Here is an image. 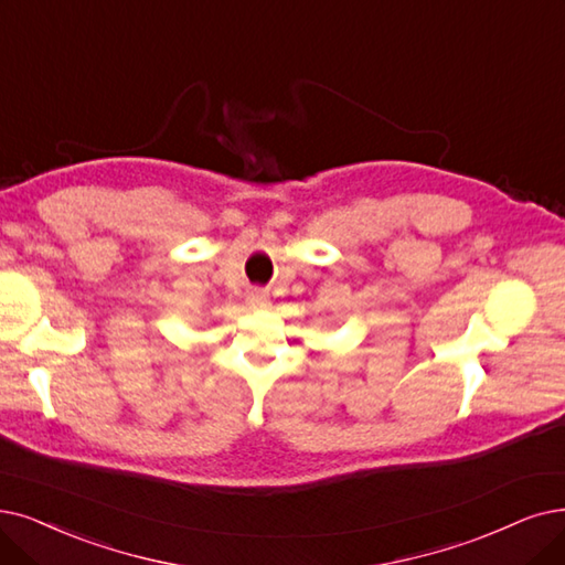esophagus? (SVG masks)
Wrapping results in <instances>:
<instances>
[{
	"instance_id": "1",
	"label": "esophagus",
	"mask_w": 565,
	"mask_h": 565,
	"mask_svg": "<svg viewBox=\"0 0 565 565\" xmlns=\"http://www.w3.org/2000/svg\"><path fill=\"white\" fill-rule=\"evenodd\" d=\"M247 303L253 308H266L268 306V295L264 289H253L250 295H247Z\"/></svg>"
}]
</instances>
